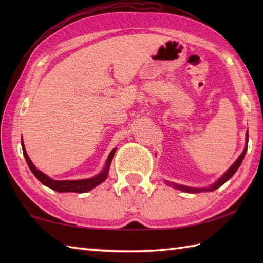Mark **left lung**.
<instances>
[{"instance_id":"obj_1","label":"left lung","mask_w":263,"mask_h":263,"mask_svg":"<svg viewBox=\"0 0 263 263\" xmlns=\"http://www.w3.org/2000/svg\"><path fill=\"white\" fill-rule=\"evenodd\" d=\"M248 142H249V132H247V146H245V148H244V150H243V153L241 154V156H239V157L237 158V160L235 161V163H234L232 166H231V168L228 170L224 175H222L219 180H218L215 184H212V185L210 186V187H208V189H194V187H187V186H183V185H178V184H174V183H170L168 182V184H171L172 186H174L175 189H178V190H181V191H184V192H190V193H198V192H205V191H214V190H216V189H218V187H220L222 184H224L225 182H227L228 180H230V178L235 174V172L238 170V167H239V165L242 164V161H243V158H244V156H245V154H247V150H248Z\"/></svg>"}]
</instances>
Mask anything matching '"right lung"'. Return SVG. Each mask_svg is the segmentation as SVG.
<instances>
[{
  "label": "right lung",
  "mask_w": 263,
  "mask_h": 263,
  "mask_svg": "<svg viewBox=\"0 0 263 263\" xmlns=\"http://www.w3.org/2000/svg\"><path fill=\"white\" fill-rule=\"evenodd\" d=\"M21 146H22V152H24L26 161L28 166H29L30 171L32 172V174L44 184V185H46L49 189H52L54 191H58V192H76V193H85V192L90 191L91 189L97 186L98 184L104 182L106 178H107L111 159H113L115 150H116V149L111 150L107 158V161H106L105 168L103 170L102 173H99V174L95 177L87 178V180H77V181H55V180H52L51 177H48L47 175L44 174V173H42L41 171H38L36 167L33 166L31 160L29 159V157H28L24 142L22 141H21Z\"/></svg>",
  "instance_id": "obj_1"
}]
</instances>
